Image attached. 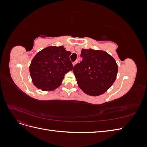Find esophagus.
Wrapping results in <instances>:
<instances>
[{
	"mask_svg": "<svg viewBox=\"0 0 147 147\" xmlns=\"http://www.w3.org/2000/svg\"><path fill=\"white\" fill-rule=\"evenodd\" d=\"M77 61H75V62H74V63H72L73 66H74L75 64H77Z\"/></svg>",
	"mask_w": 147,
	"mask_h": 147,
	"instance_id": "34e87169",
	"label": "esophagus"
}]
</instances>
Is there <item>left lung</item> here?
<instances>
[{
  "label": "left lung",
  "instance_id": "left-lung-1",
  "mask_svg": "<svg viewBox=\"0 0 147 147\" xmlns=\"http://www.w3.org/2000/svg\"><path fill=\"white\" fill-rule=\"evenodd\" d=\"M80 56L82 61L73 69L79 88L90 96L104 94L117 78L118 67L116 61L107 52L91 48H83Z\"/></svg>",
  "mask_w": 147,
  "mask_h": 147
}]
</instances>
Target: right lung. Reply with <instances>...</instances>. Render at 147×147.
<instances>
[{
	"mask_svg": "<svg viewBox=\"0 0 147 147\" xmlns=\"http://www.w3.org/2000/svg\"><path fill=\"white\" fill-rule=\"evenodd\" d=\"M70 51L64 46H50L34 57L29 66L32 82L38 89L50 91L58 88L65 74L73 70Z\"/></svg>",
	"mask_w": 147,
	"mask_h": 147,
	"instance_id": "obj_1",
	"label": "right lung"
}]
</instances>
